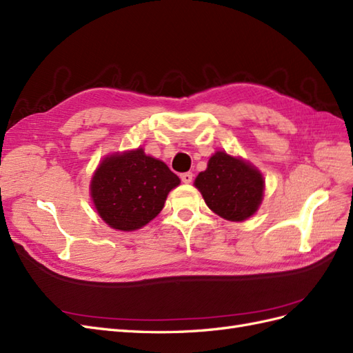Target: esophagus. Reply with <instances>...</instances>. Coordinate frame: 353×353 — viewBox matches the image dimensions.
<instances>
[{"instance_id":"34e87169","label":"esophagus","mask_w":353,"mask_h":353,"mask_svg":"<svg viewBox=\"0 0 353 353\" xmlns=\"http://www.w3.org/2000/svg\"><path fill=\"white\" fill-rule=\"evenodd\" d=\"M181 181H183L184 184H190L193 181V174L192 172H184L181 174Z\"/></svg>"}]
</instances>
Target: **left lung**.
Returning a JSON list of instances; mask_svg holds the SVG:
<instances>
[{"label":"left lung","instance_id":"8db88e82","mask_svg":"<svg viewBox=\"0 0 353 353\" xmlns=\"http://www.w3.org/2000/svg\"><path fill=\"white\" fill-rule=\"evenodd\" d=\"M206 205L228 221H245L263 202L264 178L250 161L216 151L194 179Z\"/></svg>","mask_w":353,"mask_h":353}]
</instances>
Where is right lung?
I'll list each match as a JSON object with an SVG mask.
<instances>
[{
    "instance_id": "right-lung-1",
    "label": "right lung",
    "mask_w": 353,
    "mask_h": 353,
    "mask_svg": "<svg viewBox=\"0 0 353 353\" xmlns=\"http://www.w3.org/2000/svg\"><path fill=\"white\" fill-rule=\"evenodd\" d=\"M179 183L166 163L137 148L101 161L90 181V196L111 228L133 232L159 215L169 192Z\"/></svg>"
}]
</instances>
